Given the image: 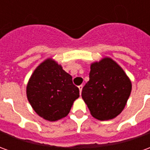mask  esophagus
I'll return each instance as SVG.
<instances>
[{
    "label": "esophagus",
    "mask_w": 150,
    "mask_h": 150,
    "mask_svg": "<svg viewBox=\"0 0 150 150\" xmlns=\"http://www.w3.org/2000/svg\"><path fill=\"white\" fill-rule=\"evenodd\" d=\"M79 91H80V93H81L82 89H83V85H79Z\"/></svg>",
    "instance_id": "esophagus-1"
}]
</instances>
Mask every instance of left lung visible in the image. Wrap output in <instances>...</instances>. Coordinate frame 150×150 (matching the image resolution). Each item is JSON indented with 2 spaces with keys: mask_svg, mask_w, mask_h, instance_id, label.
<instances>
[{
  "mask_svg": "<svg viewBox=\"0 0 150 150\" xmlns=\"http://www.w3.org/2000/svg\"><path fill=\"white\" fill-rule=\"evenodd\" d=\"M132 91V83L120 67L110 58L91 64L89 81L82 98L91 116L100 120L115 118L125 108Z\"/></svg>",
  "mask_w": 150,
  "mask_h": 150,
  "instance_id": "left-lung-1",
  "label": "left lung"
}]
</instances>
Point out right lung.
<instances>
[{
    "instance_id": "right-lung-1",
    "label": "right lung",
    "mask_w": 150,
    "mask_h": 150,
    "mask_svg": "<svg viewBox=\"0 0 150 150\" xmlns=\"http://www.w3.org/2000/svg\"><path fill=\"white\" fill-rule=\"evenodd\" d=\"M26 96L35 112L43 119L56 121L68 115L79 96L71 75L52 59H47L34 70L26 87Z\"/></svg>"
}]
</instances>
